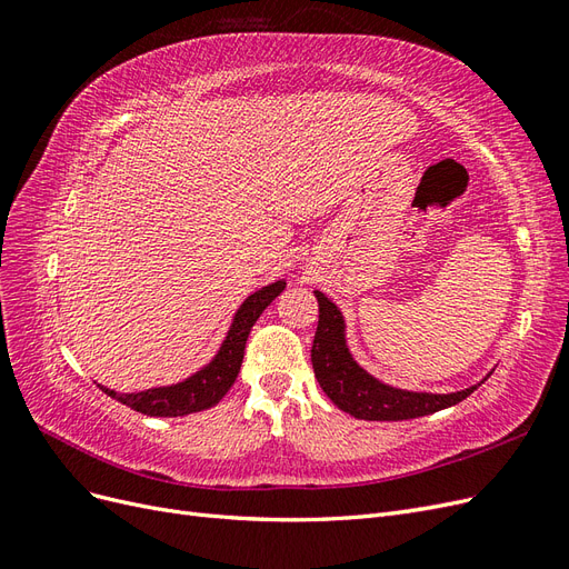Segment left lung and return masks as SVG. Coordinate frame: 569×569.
Returning a JSON list of instances; mask_svg holds the SVG:
<instances>
[{
  "label": "left lung",
  "mask_w": 569,
  "mask_h": 569,
  "mask_svg": "<svg viewBox=\"0 0 569 569\" xmlns=\"http://www.w3.org/2000/svg\"><path fill=\"white\" fill-rule=\"evenodd\" d=\"M318 299V330L311 349L313 370L322 391L330 396L332 403L358 420H410L422 418L429 412L443 410L460 403L489 380V375L475 387H468L453 393H429V391H408L399 387H389L377 380L370 372L360 368L349 347H347V322L343 316L327 299L322 291H316Z\"/></svg>",
  "instance_id": "8db88e82"
}]
</instances>
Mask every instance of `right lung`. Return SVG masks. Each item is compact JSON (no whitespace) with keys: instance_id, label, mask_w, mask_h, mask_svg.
<instances>
[{"instance_id":"add662e5","label":"right lung","mask_w":569,"mask_h":569,"mask_svg":"<svg viewBox=\"0 0 569 569\" xmlns=\"http://www.w3.org/2000/svg\"><path fill=\"white\" fill-rule=\"evenodd\" d=\"M284 284H287L284 280H278L253 291L251 297H247V301L239 306V311L234 313L230 330L226 339H222L220 349L213 356L211 363L203 366L194 375H189L187 380L178 385H168V387L134 391V393H118L101 385L99 389L109 393L111 399L151 418H180V416H189V412H199L216 406L222 396L230 391V387L234 385L239 375V368H242L244 347H247L253 322L261 318V313L272 303L274 297H280Z\"/></svg>"}]
</instances>
